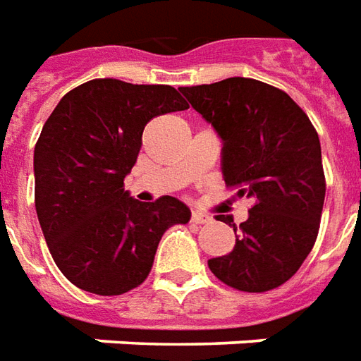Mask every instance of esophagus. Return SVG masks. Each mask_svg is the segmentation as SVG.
Returning a JSON list of instances; mask_svg holds the SVG:
<instances>
[{
    "label": "esophagus",
    "mask_w": 361,
    "mask_h": 361,
    "mask_svg": "<svg viewBox=\"0 0 361 361\" xmlns=\"http://www.w3.org/2000/svg\"><path fill=\"white\" fill-rule=\"evenodd\" d=\"M212 217L208 214H202V212H192V221L194 224H208Z\"/></svg>",
    "instance_id": "1"
}]
</instances>
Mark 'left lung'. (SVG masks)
<instances>
[{
    "mask_svg": "<svg viewBox=\"0 0 361 361\" xmlns=\"http://www.w3.org/2000/svg\"><path fill=\"white\" fill-rule=\"evenodd\" d=\"M221 137V173L237 196L252 200L233 227L235 247L209 258L216 278L235 290H274L295 274L315 245L324 204L321 142L290 94L249 78L180 87Z\"/></svg>",
    "mask_w": 361,
    "mask_h": 361,
    "instance_id": "obj_1",
    "label": "left lung"
}]
</instances>
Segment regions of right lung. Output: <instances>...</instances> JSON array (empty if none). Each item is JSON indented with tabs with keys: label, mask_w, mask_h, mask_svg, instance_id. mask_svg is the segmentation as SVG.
I'll list each match as a JSON object with an SVG mask.
<instances>
[{
	"label": "right lung",
	"mask_w": 361,
	"mask_h": 361,
	"mask_svg": "<svg viewBox=\"0 0 361 361\" xmlns=\"http://www.w3.org/2000/svg\"><path fill=\"white\" fill-rule=\"evenodd\" d=\"M186 101L171 85L93 79L63 94L35 147V206L56 267L97 295L134 290L155 250L190 209L173 196L134 200L124 190L145 124Z\"/></svg>",
	"instance_id": "add662e5"
}]
</instances>
